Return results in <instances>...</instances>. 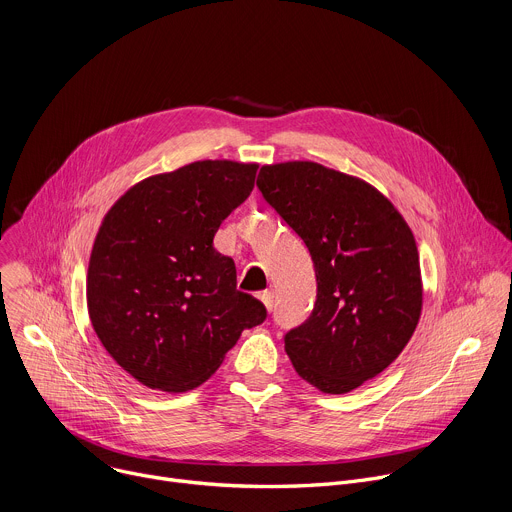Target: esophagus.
I'll list each match as a JSON object with an SVG mask.
<instances>
[{
  "label": "esophagus",
  "instance_id": "34e87169",
  "mask_svg": "<svg viewBox=\"0 0 512 512\" xmlns=\"http://www.w3.org/2000/svg\"><path fill=\"white\" fill-rule=\"evenodd\" d=\"M259 300L263 302V306L271 312L273 310V291H263V294L259 296Z\"/></svg>",
  "mask_w": 512,
  "mask_h": 512
}]
</instances>
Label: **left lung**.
Returning <instances> with one entry per match:
<instances>
[{"label": "left lung", "instance_id": "left-lung-1", "mask_svg": "<svg viewBox=\"0 0 512 512\" xmlns=\"http://www.w3.org/2000/svg\"><path fill=\"white\" fill-rule=\"evenodd\" d=\"M257 188L314 261V310L283 336L296 373L332 395L375 379L421 314L419 253L403 216L367 182L314 162L263 166Z\"/></svg>", "mask_w": 512, "mask_h": 512}]
</instances>
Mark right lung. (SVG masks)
Masks as SVG:
<instances>
[{
  "mask_svg": "<svg viewBox=\"0 0 512 512\" xmlns=\"http://www.w3.org/2000/svg\"><path fill=\"white\" fill-rule=\"evenodd\" d=\"M255 174V164L194 162L135 184L103 218L89 261V316L141 385L168 393L202 385L241 332L267 318L237 289L235 261L212 245Z\"/></svg>",
  "mask_w": 512,
  "mask_h": 512,
  "instance_id": "obj_1",
  "label": "right lung"
}]
</instances>
